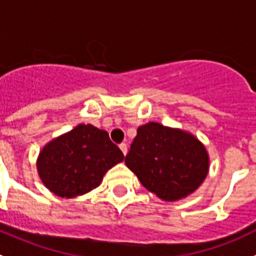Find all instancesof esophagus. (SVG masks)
Masks as SVG:
<instances>
[{"instance_id":"34e87169","label":"esophagus","mask_w":256,"mask_h":256,"mask_svg":"<svg viewBox=\"0 0 256 256\" xmlns=\"http://www.w3.org/2000/svg\"><path fill=\"white\" fill-rule=\"evenodd\" d=\"M120 149H121L122 153L126 156V153H128V144H126V142H121V144H120Z\"/></svg>"}]
</instances>
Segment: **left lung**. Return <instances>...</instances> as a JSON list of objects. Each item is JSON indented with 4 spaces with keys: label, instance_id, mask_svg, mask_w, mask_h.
<instances>
[{
    "label": "left lung",
    "instance_id": "1",
    "mask_svg": "<svg viewBox=\"0 0 256 256\" xmlns=\"http://www.w3.org/2000/svg\"><path fill=\"white\" fill-rule=\"evenodd\" d=\"M125 163L146 190L174 202L199 188L208 174L209 158L204 145L190 134L149 122L138 128Z\"/></svg>",
    "mask_w": 256,
    "mask_h": 256
}]
</instances>
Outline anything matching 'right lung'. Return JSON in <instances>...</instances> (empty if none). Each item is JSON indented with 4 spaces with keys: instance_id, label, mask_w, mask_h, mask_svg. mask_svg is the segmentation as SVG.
I'll return each mask as SVG.
<instances>
[{
    "instance_id": "obj_1",
    "label": "right lung",
    "mask_w": 256,
    "mask_h": 256,
    "mask_svg": "<svg viewBox=\"0 0 256 256\" xmlns=\"http://www.w3.org/2000/svg\"><path fill=\"white\" fill-rule=\"evenodd\" d=\"M122 160V152L107 131L82 124L46 145L36 167L54 194L72 198L96 188L103 174Z\"/></svg>"
}]
</instances>
